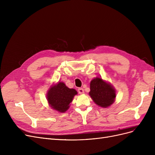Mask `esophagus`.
<instances>
[{
	"instance_id": "1",
	"label": "esophagus",
	"mask_w": 155,
	"mask_h": 155,
	"mask_svg": "<svg viewBox=\"0 0 155 155\" xmlns=\"http://www.w3.org/2000/svg\"><path fill=\"white\" fill-rule=\"evenodd\" d=\"M78 92L79 94H84V90L83 88H79L78 89Z\"/></svg>"
}]
</instances>
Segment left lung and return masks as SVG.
Masks as SVG:
<instances>
[{
	"label": "left lung",
	"instance_id": "8db88e82",
	"mask_svg": "<svg viewBox=\"0 0 155 155\" xmlns=\"http://www.w3.org/2000/svg\"><path fill=\"white\" fill-rule=\"evenodd\" d=\"M89 96L93 101L99 107L107 108L115 101L116 91L111 84L100 77L92 79L90 83Z\"/></svg>",
	"mask_w": 155,
	"mask_h": 155
}]
</instances>
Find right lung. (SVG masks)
Instances as JSON below:
<instances>
[{"label":"right lung","instance_id":"right-lung-1","mask_svg":"<svg viewBox=\"0 0 155 155\" xmlns=\"http://www.w3.org/2000/svg\"><path fill=\"white\" fill-rule=\"evenodd\" d=\"M78 92L74 88H69L63 82H58L50 86L46 94L49 106L59 112H65L70 106V103Z\"/></svg>","mask_w":155,"mask_h":155}]
</instances>
